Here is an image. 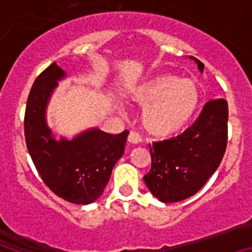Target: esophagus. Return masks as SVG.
I'll return each instance as SVG.
<instances>
[{
  "label": "esophagus",
  "mask_w": 252,
  "mask_h": 252,
  "mask_svg": "<svg viewBox=\"0 0 252 252\" xmlns=\"http://www.w3.org/2000/svg\"><path fill=\"white\" fill-rule=\"evenodd\" d=\"M128 141H130L131 144H139V142L141 141L140 133L136 132V131H131V132L128 133Z\"/></svg>",
  "instance_id": "esophagus-1"
}]
</instances>
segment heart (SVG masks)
<instances>
[{
  "label": "heart",
  "instance_id": "heart-1",
  "mask_svg": "<svg viewBox=\"0 0 252 252\" xmlns=\"http://www.w3.org/2000/svg\"><path fill=\"white\" fill-rule=\"evenodd\" d=\"M135 98L148 106L142 122L149 132L165 137L178 132L190 120L198 104V91L190 81L159 74L139 87Z\"/></svg>",
  "mask_w": 252,
  "mask_h": 252
}]
</instances>
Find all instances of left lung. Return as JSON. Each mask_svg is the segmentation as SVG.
I'll list each match as a JSON object with an SVG mask.
<instances>
[{
    "instance_id": "1",
    "label": "left lung",
    "mask_w": 252,
    "mask_h": 252,
    "mask_svg": "<svg viewBox=\"0 0 252 252\" xmlns=\"http://www.w3.org/2000/svg\"><path fill=\"white\" fill-rule=\"evenodd\" d=\"M192 59L203 73L204 64ZM227 121L226 99H211L204 104L197 121L183 133L149 144L151 169L144 182L160 202L183 201L206 184L226 151Z\"/></svg>"
}]
</instances>
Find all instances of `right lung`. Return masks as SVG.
Listing matches in <instances>:
<instances>
[{"instance_id": "1", "label": "right lung", "mask_w": 252, "mask_h": 252, "mask_svg": "<svg viewBox=\"0 0 252 252\" xmlns=\"http://www.w3.org/2000/svg\"><path fill=\"white\" fill-rule=\"evenodd\" d=\"M65 77L53 63L37 75L26 102L25 140L44 183L58 197L90 204L103 193L117 160L124 155L128 131L117 135L91 128L73 140L58 141L48 127L45 110L58 81Z\"/></svg>"}]
</instances>
